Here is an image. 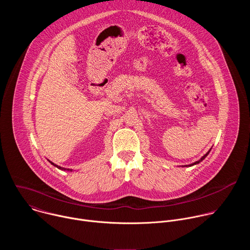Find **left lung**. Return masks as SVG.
<instances>
[{"instance_id": "obj_1", "label": "left lung", "mask_w": 250, "mask_h": 250, "mask_svg": "<svg viewBox=\"0 0 250 250\" xmlns=\"http://www.w3.org/2000/svg\"><path fill=\"white\" fill-rule=\"evenodd\" d=\"M208 154V153H206V154H205V155H204V156H203V157H202L200 160H198V161H196V162H194V163H192V164H190V165H184V167H185V166H186V167H187V166H193V165H196V164L200 163L201 161H203V160L206 158V156H207Z\"/></svg>"}]
</instances>
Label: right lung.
I'll use <instances>...</instances> for the list:
<instances>
[{
	"label": "right lung",
	"instance_id": "add662e5",
	"mask_svg": "<svg viewBox=\"0 0 250 250\" xmlns=\"http://www.w3.org/2000/svg\"><path fill=\"white\" fill-rule=\"evenodd\" d=\"M48 161H49V160H48ZM49 162H50V163H51V164H52V165H54V166H55V167H57V168H58V169H61V170H68V171H72V169H66V168H63V167H60V166H58V165H56V164H54V163H52V162H51V161H49Z\"/></svg>",
	"mask_w": 250,
	"mask_h": 250
}]
</instances>
